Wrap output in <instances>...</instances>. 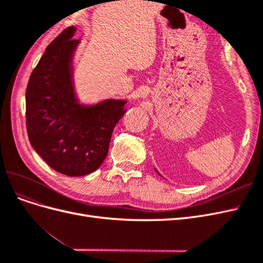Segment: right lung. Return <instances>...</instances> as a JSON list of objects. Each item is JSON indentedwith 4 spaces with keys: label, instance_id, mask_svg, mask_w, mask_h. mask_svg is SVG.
<instances>
[{
    "label": "right lung",
    "instance_id": "1",
    "mask_svg": "<svg viewBox=\"0 0 263 263\" xmlns=\"http://www.w3.org/2000/svg\"><path fill=\"white\" fill-rule=\"evenodd\" d=\"M76 28L63 29L47 47L26 89V128L30 145L50 168L69 177L92 173L105 160L125 101L78 105L72 93L70 59Z\"/></svg>",
    "mask_w": 263,
    "mask_h": 263
}]
</instances>
